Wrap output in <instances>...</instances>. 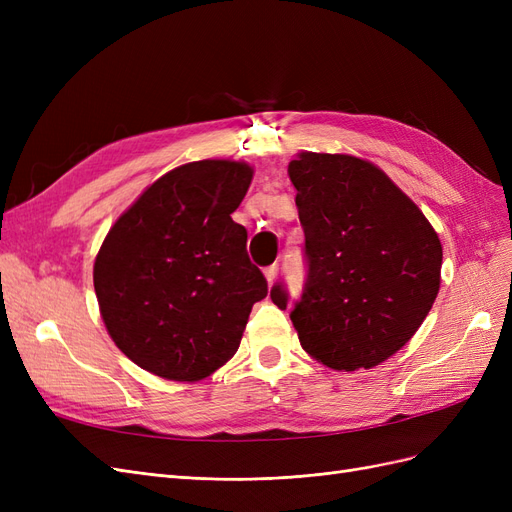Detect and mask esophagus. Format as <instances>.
Masks as SVG:
<instances>
[{
	"label": "esophagus",
	"instance_id": "obj_1",
	"mask_svg": "<svg viewBox=\"0 0 512 512\" xmlns=\"http://www.w3.org/2000/svg\"><path fill=\"white\" fill-rule=\"evenodd\" d=\"M277 271H280V267L277 265H271L267 271H265V277H267V282H269V286L275 282V277H277Z\"/></svg>",
	"mask_w": 512,
	"mask_h": 512
}]
</instances>
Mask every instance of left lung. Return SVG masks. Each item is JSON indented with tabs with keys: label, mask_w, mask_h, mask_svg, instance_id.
I'll return each mask as SVG.
<instances>
[{
	"label": "left lung",
	"mask_w": 512,
	"mask_h": 512,
	"mask_svg": "<svg viewBox=\"0 0 512 512\" xmlns=\"http://www.w3.org/2000/svg\"><path fill=\"white\" fill-rule=\"evenodd\" d=\"M288 177L309 267L290 312L299 342L337 371L376 367L410 342L438 297V232L382 168L363 158L301 151ZM271 301L286 309L280 284Z\"/></svg>",
	"instance_id": "left-lung-1"
}]
</instances>
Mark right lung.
<instances>
[{
    "label": "right lung",
    "instance_id": "obj_1",
    "mask_svg": "<svg viewBox=\"0 0 512 512\" xmlns=\"http://www.w3.org/2000/svg\"><path fill=\"white\" fill-rule=\"evenodd\" d=\"M254 168L200 160L168 170L108 230L94 262L104 327L132 363L175 382H196L239 350L267 280L230 215Z\"/></svg>",
    "mask_w": 512,
    "mask_h": 512
}]
</instances>
